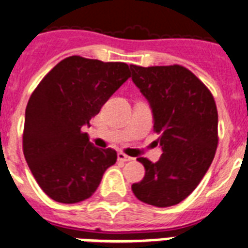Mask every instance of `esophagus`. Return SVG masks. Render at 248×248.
Masks as SVG:
<instances>
[{
    "mask_svg": "<svg viewBox=\"0 0 248 248\" xmlns=\"http://www.w3.org/2000/svg\"><path fill=\"white\" fill-rule=\"evenodd\" d=\"M117 158H118V161H121V162H128V161H132V158L130 157V155H124V153H122V152H120V153L117 155Z\"/></svg>",
    "mask_w": 248,
    "mask_h": 248,
    "instance_id": "obj_1",
    "label": "esophagus"
}]
</instances>
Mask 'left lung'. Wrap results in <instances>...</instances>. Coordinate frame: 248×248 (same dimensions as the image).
<instances>
[{
    "label": "left lung",
    "instance_id": "8db88e82",
    "mask_svg": "<svg viewBox=\"0 0 248 248\" xmlns=\"http://www.w3.org/2000/svg\"><path fill=\"white\" fill-rule=\"evenodd\" d=\"M132 81L149 101L155 141L162 155L143 163V180L132 184L138 200L155 207L180 203L200 184L217 148V109L210 90L186 68L130 65Z\"/></svg>",
    "mask_w": 248,
    "mask_h": 248
}]
</instances>
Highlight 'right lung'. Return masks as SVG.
Here are the masks:
<instances>
[{
	"mask_svg": "<svg viewBox=\"0 0 248 248\" xmlns=\"http://www.w3.org/2000/svg\"><path fill=\"white\" fill-rule=\"evenodd\" d=\"M126 63L69 56L58 63L29 97L23 152L41 189L60 203L91 197L117 153L90 143L81 131L130 78Z\"/></svg>",
	"mask_w": 248,
	"mask_h": 248,
	"instance_id": "add662e5",
	"label": "right lung"
}]
</instances>
